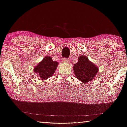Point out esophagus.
I'll return each instance as SVG.
<instances>
[{
    "mask_svg": "<svg viewBox=\"0 0 127 127\" xmlns=\"http://www.w3.org/2000/svg\"><path fill=\"white\" fill-rule=\"evenodd\" d=\"M62 62H64V63H68V62H69V60L68 59H63V60H62Z\"/></svg>",
    "mask_w": 127,
    "mask_h": 127,
    "instance_id": "esophagus-1",
    "label": "esophagus"
}]
</instances>
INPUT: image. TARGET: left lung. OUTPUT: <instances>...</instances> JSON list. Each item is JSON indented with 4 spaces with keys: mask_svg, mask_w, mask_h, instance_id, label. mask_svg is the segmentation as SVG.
Wrapping results in <instances>:
<instances>
[{
    "mask_svg": "<svg viewBox=\"0 0 127 127\" xmlns=\"http://www.w3.org/2000/svg\"><path fill=\"white\" fill-rule=\"evenodd\" d=\"M76 78L83 83L93 81L98 72V67L90 62L86 56H79L78 61L73 67Z\"/></svg>",
    "mask_w": 127,
    "mask_h": 127,
    "instance_id": "1",
    "label": "left lung"
}]
</instances>
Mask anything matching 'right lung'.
I'll use <instances>...</instances> for the list:
<instances>
[{"mask_svg": "<svg viewBox=\"0 0 127 127\" xmlns=\"http://www.w3.org/2000/svg\"><path fill=\"white\" fill-rule=\"evenodd\" d=\"M58 64V62L53 61L51 56H46L34 67V72L38 75L42 81H45L53 75Z\"/></svg>", "mask_w": 127, "mask_h": 127, "instance_id": "right-lung-1", "label": "right lung"}]
</instances>
